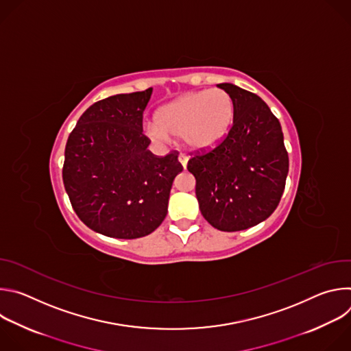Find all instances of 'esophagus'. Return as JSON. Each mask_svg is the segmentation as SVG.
<instances>
[{
  "mask_svg": "<svg viewBox=\"0 0 351 351\" xmlns=\"http://www.w3.org/2000/svg\"><path fill=\"white\" fill-rule=\"evenodd\" d=\"M187 161H189V158H187L184 154H180V156H179V162L182 164V167H183V168H186V167H187Z\"/></svg>",
  "mask_w": 351,
  "mask_h": 351,
  "instance_id": "34e87169",
  "label": "esophagus"
}]
</instances>
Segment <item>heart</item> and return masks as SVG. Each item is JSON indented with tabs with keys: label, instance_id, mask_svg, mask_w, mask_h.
<instances>
[{
	"label": "heart",
	"instance_id": "b5f03b06",
	"mask_svg": "<svg viewBox=\"0 0 351 351\" xmlns=\"http://www.w3.org/2000/svg\"><path fill=\"white\" fill-rule=\"evenodd\" d=\"M233 111V99L223 88L189 91L160 108L157 123H147L145 133L157 143L182 137L193 152H208L228 134Z\"/></svg>",
	"mask_w": 351,
	"mask_h": 351
}]
</instances>
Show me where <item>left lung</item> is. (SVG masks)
Returning <instances> with one entry per match:
<instances>
[{"label": "left lung", "mask_w": 351, "mask_h": 351, "mask_svg": "<svg viewBox=\"0 0 351 351\" xmlns=\"http://www.w3.org/2000/svg\"><path fill=\"white\" fill-rule=\"evenodd\" d=\"M218 87L233 99V123L217 147L197 152L187 169L195 178L199 211L208 223L237 232L258 225L276 210L289 156L278 118L257 94L230 83Z\"/></svg>", "instance_id": "obj_1"}]
</instances>
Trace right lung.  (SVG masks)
Here are the masks:
<instances>
[{
    "instance_id": "right-lung-1",
    "label": "right lung",
    "mask_w": 351,
    "mask_h": 351,
    "mask_svg": "<svg viewBox=\"0 0 351 351\" xmlns=\"http://www.w3.org/2000/svg\"><path fill=\"white\" fill-rule=\"evenodd\" d=\"M153 88L94 103L68 137L62 179L80 221L108 237L137 239L165 219L176 153L154 156L143 134V112Z\"/></svg>"
}]
</instances>
